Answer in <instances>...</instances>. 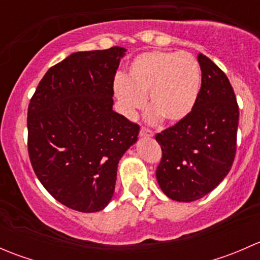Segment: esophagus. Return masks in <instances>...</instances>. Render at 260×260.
I'll return each instance as SVG.
<instances>
[{
    "label": "esophagus",
    "instance_id": "esophagus-1",
    "mask_svg": "<svg viewBox=\"0 0 260 260\" xmlns=\"http://www.w3.org/2000/svg\"><path fill=\"white\" fill-rule=\"evenodd\" d=\"M140 136L141 137H153V132L151 129H148V128L142 127L140 131Z\"/></svg>",
    "mask_w": 260,
    "mask_h": 260
}]
</instances>
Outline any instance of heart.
<instances>
[{
    "mask_svg": "<svg viewBox=\"0 0 260 260\" xmlns=\"http://www.w3.org/2000/svg\"><path fill=\"white\" fill-rule=\"evenodd\" d=\"M201 88V72L195 57L186 52L151 51L131 62L127 78L118 75L113 89L122 112L133 117L146 106L149 120L165 118L179 123L195 108Z\"/></svg>",
    "mask_w": 260,
    "mask_h": 260,
    "instance_id": "obj_1",
    "label": "heart"
}]
</instances>
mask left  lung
I'll list each match as a JSON object with an SVG mask.
<instances>
[{"label":"left lung","mask_w":260,"mask_h":260,"mask_svg":"<svg viewBox=\"0 0 260 260\" xmlns=\"http://www.w3.org/2000/svg\"><path fill=\"white\" fill-rule=\"evenodd\" d=\"M201 88L195 108L181 122L156 135L162 158L156 171L165 195L199 200L229 174L237 152L239 107L226 75L199 54Z\"/></svg>","instance_id":"obj_1"}]
</instances>
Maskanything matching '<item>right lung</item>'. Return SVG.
Listing matches in <instances>:
<instances>
[{
  "mask_svg": "<svg viewBox=\"0 0 260 260\" xmlns=\"http://www.w3.org/2000/svg\"><path fill=\"white\" fill-rule=\"evenodd\" d=\"M124 48L79 51L46 72L27 112L36 176L59 203L95 212L114 193L118 162L140 125L113 111V81Z\"/></svg>",
  "mask_w": 260,
  "mask_h": 260,
  "instance_id": "1",
  "label": "right lung"
}]
</instances>
